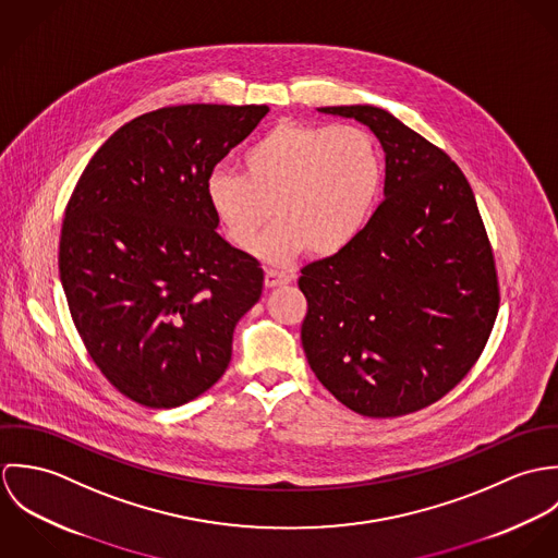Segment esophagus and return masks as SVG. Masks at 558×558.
<instances>
[{
    "label": "esophagus",
    "instance_id": "1",
    "mask_svg": "<svg viewBox=\"0 0 558 558\" xmlns=\"http://www.w3.org/2000/svg\"><path fill=\"white\" fill-rule=\"evenodd\" d=\"M292 279L288 277V275H283V272H279V270H272V268H268L266 270V277H264V283H266V288H281V286H286V283H290Z\"/></svg>",
    "mask_w": 558,
    "mask_h": 558
}]
</instances>
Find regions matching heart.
<instances>
[{
    "label": "heart",
    "mask_w": 558,
    "mask_h": 558,
    "mask_svg": "<svg viewBox=\"0 0 558 558\" xmlns=\"http://www.w3.org/2000/svg\"><path fill=\"white\" fill-rule=\"evenodd\" d=\"M383 157L359 126L279 122L242 157V173L217 167L206 202L226 236L257 255L288 264L310 251L332 257L365 230L383 186Z\"/></svg>",
    "instance_id": "b5f03b06"
}]
</instances>
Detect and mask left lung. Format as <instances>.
Segmentation results:
<instances>
[{
	"instance_id": "left-lung-1",
	"label": "left lung",
	"mask_w": 558,
	"mask_h": 558,
	"mask_svg": "<svg viewBox=\"0 0 558 558\" xmlns=\"http://www.w3.org/2000/svg\"><path fill=\"white\" fill-rule=\"evenodd\" d=\"M367 124L387 155L385 199L345 251L307 264L301 339L345 408L403 416L477 363L500 305L494 251L462 169L372 105L322 107Z\"/></svg>"
}]
</instances>
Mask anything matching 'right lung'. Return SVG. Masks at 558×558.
I'll use <instances>...</instances> for the list:
<instances>
[{
	"mask_svg": "<svg viewBox=\"0 0 558 558\" xmlns=\"http://www.w3.org/2000/svg\"><path fill=\"white\" fill-rule=\"evenodd\" d=\"M270 109L178 105L118 129L87 162L60 236L81 341L124 398L175 408L228 369L259 262L217 234L206 178Z\"/></svg>",
	"mask_w": 558,
	"mask_h": 558,
	"instance_id": "obj_1",
	"label": "right lung"
}]
</instances>
